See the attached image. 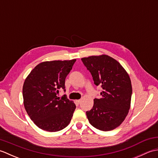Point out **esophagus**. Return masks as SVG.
<instances>
[{
	"mask_svg": "<svg viewBox=\"0 0 158 158\" xmlns=\"http://www.w3.org/2000/svg\"><path fill=\"white\" fill-rule=\"evenodd\" d=\"M81 100H76V103L77 104V105H79V104H80V103H81Z\"/></svg>",
	"mask_w": 158,
	"mask_h": 158,
	"instance_id": "obj_1",
	"label": "esophagus"
}]
</instances>
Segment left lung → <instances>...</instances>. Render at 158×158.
<instances>
[{"label":"left lung","instance_id":"obj_1","mask_svg":"<svg viewBox=\"0 0 158 158\" xmlns=\"http://www.w3.org/2000/svg\"><path fill=\"white\" fill-rule=\"evenodd\" d=\"M91 73L96 85H102L101 98L94 100V106L86 112L92 126L110 131L119 126L130 108L132 88L128 73L119 62L105 54L81 58Z\"/></svg>","mask_w":158,"mask_h":158}]
</instances>
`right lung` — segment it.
I'll return each mask as SVG.
<instances>
[{
    "instance_id": "1",
    "label": "right lung",
    "mask_w": 158,
    "mask_h": 158,
    "mask_svg": "<svg viewBox=\"0 0 158 158\" xmlns=\"http://www.w3.org/2000/svg\"><path fill=\"white\" fill-rule=\"evenodd\" d=\"M70 60H53L39 64L23 83V105L36 126L48 132H58L71 121L76 105L65 96L56 94L65 88V79L75 62Z\"/></svg>"
}]
</instances>
